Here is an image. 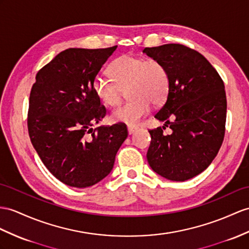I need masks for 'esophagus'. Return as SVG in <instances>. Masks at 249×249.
<instances>
[{
    "instance_id": "esophagus-1",
    "label": "esophagus",
    "mask_w": 249,
    "mask_h": 249,
    "mask_svg": "<svg viewBox=\"0 0 249 249\" xmlns=\"http://www.w3.org/2000/svg\"><path fill=\"white\" fill-rule=\"evenodd\" d=\"M137 129H138L137 125L130 124V125H128V133H129V134H133V133H134Z\"/></svg>"
}]
</instances>
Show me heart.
<instances>
[{
	"instance_id": "b5f03b06",
	"label": "heart",
	"mask_w": 249,
	"mask_h": 249,
	"mask_svg": "<svg viewBox=\"0 0 249 249\" xmlns=\"http://www.w3.org/2000/svg\"><path fill=\"white\" fill-rule=\"evenodd\" d=\"M110 74L112 79L97 75L93 90L107 107L119 105L126 90L131 99L112 113L116 123L134 124L149 112L151 104L160 106L167 99L170 77L160 60L124 54L112 63Z\"/></svg>"
}]
</instances>
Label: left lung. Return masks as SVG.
Masks as SVG:
<instances>
[{
	"mask_svg": "<svg viewBox=\"0 0 249 249\" xmlns=\"http://www.w3.org/2000/svg\"><path fill=\"white\" fill-rule=\"evenodd\" d=\"M143 53L165 64L170 77L167 100L154 114L165 125L149 130L147 160L162 178L185 181L207 169L223 143L225 87L208 60L190 47L171 43ZM166 126L171 135L163 134Z\"/></svg>",
	"mask_w": 249,
	"mask_h": 249,
	"instance_id": "left-lung-1",
	"label": "left lung"
}]
</instances>
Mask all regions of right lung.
I'll return each mask as SVG.
<instances>
[{
    "label": "right lung",
    "mask_w": 249,
    "mask_h": 249,
    "mask_svg": "<svg viewBox=\"0 0 249 249\" xmlns=\"http://www.w3.org/2000/svg\"><path fill=\"white\" fill-rule=\"evenodd\" d=\"M116 48L65 50L38 71L30 90V142L48 171L68 186L87 188L105 178L128 137L120 123L90 128L107 114L93 80Z\"/></svg>",
    "instance_id": "add662e5"
}]
</instances>
